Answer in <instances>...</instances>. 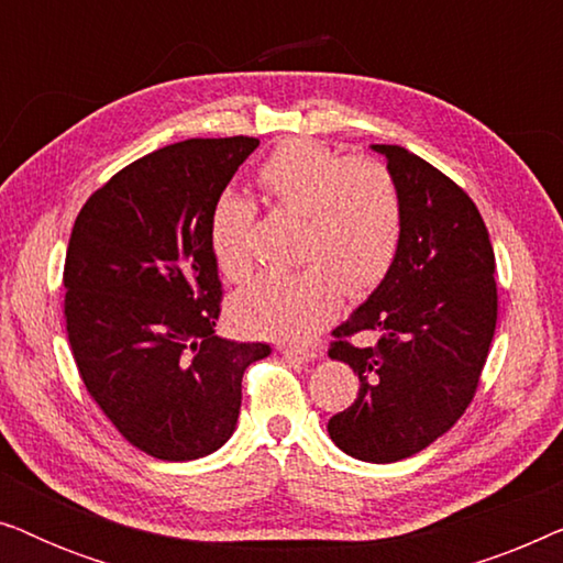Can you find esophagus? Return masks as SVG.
Returning a JSON list of instances; mask_svg holds the SVG:
<instances>
[{
	"label": "esophagus",
	"mask_w": 563,
	"mask_h": 563,
	"mask_svg": "<svg viewBox=\"0 0 563 563\" xmlns=\"http://www.w3.org/2000/svg\"><path fill=\"white\" fill-rule=\"evenodd\" d=\"M282 356L295 361V364H310V361L318 358V353L312 349H295V345H282Z\"/></svg>",
	"instance_id": "obj_1"
}]
</instances>
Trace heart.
Listing matches in <instances>:
<instances>
[{
  "mask_svg": "<svg viewBox=\"0 0 563 563\" xmlns=\"http://www.w3.org/2000/svg\"><path fill=\"white\" fill-rule=\"evenodd\" d=\"M256 184L268 202L302 214L297 272L261 274L238 291L233 320L249 333L305 341L335 312L341 295L358 297L389 272L402 238V197L374 158H345L295 137L276 145ZM256 207L225 191L210 212V249L228 279L251 272Z\"/></svg>",
  "mask_w": 563,
  "mask_h": 563,
  "instance_id": "obj_1",
  "label": "heart"
}]
</instances>
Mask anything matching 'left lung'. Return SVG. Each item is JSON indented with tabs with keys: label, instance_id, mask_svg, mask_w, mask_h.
<instances>
[{
	"label": "left lung",
	"instance_id": "obj_1",
	"mask_svg": "<svg viewBox=\"0 0 563 563\" xmlns=\"http://www.w3.org/2000/svg\"><path fill=\"white\" fill-rule=\"evenodd\" d=\"M372 148L402 197V238L379 287L333 330L328 356L358 374V397L328 433L353 459L391 464L428 449L474 399L497 282L487 225L466 191L407 148ZM353 334L373 341L353 344Z\"/></svg>",
	"mask_w": 563,
	"mask_h": 563
}]
</instances>
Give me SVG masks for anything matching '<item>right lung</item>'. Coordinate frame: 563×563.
Masks as SVG:
<instances>
[{
  "label": "right lung",
  "instance_id": "add662e5",
  "mask_svg": "<svg viewBox=\"0 0 563 563\" xmlns=\"http://www.w3.org/2000/svg\"><path fill=\"white\" fill-rule=\"evenodd\" d=\"M256 137H191L133 161L74 222L64 314L87 391L122 438L161 461L218 451L243 372L266 343L214 335L222 284L210 212Z\"/></svg>",
  "mask_w": 563,
  "mask_h": 563
}]
</instances>
